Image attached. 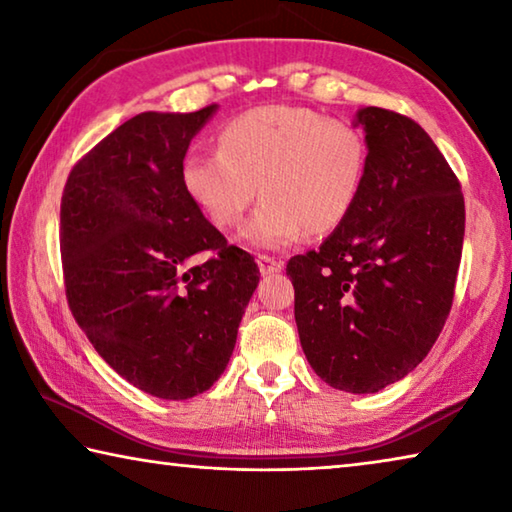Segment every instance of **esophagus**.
Here are the masks:
<instances>
[{
    "instance_id": "1",
    "label": "esophagus",
    "mask_w": 512,
    "mask_h": 512,
    "mask_svg": "<svg viewBox=\"0 0 512 512\" xmlns=\"http://www.w3.org/2000/svg\"><path fill=\"white\" fill-rule=\"evenodd\" d=\"M257 266L259 271H262V275H271V273H280L284 268V262L271 255H257Z\"/></svg>"
}]
</instances>
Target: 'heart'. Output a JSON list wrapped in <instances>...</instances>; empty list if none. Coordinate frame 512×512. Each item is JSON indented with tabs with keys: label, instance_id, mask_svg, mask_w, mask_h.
Segmentation results:
<instances>
[{
	"label": "heart",
	"instance_id": "b5f03b06",
	"mask_svg": "<svg viewBox=\"0 0 512 512\" xmlns=\"http://www.w3.org/2000/svg\"><path fill=\"white\" fill-rule=\"evenodd\" d=\"M366 142L348 121L300 106H259L219 128L216 151H189L180 167L187 196L221 230L237 228L264 196L244 237L280 248L302 232L325 235L357 203Z\"/></svg>",
	"mask_w": 512,
	"mask_h": 512
}]
</instances>
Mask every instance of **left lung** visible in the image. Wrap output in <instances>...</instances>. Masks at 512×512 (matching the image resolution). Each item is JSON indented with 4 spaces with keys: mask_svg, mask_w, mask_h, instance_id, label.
<instances>
[{
    "mask_svg": "<svg viewBox=\"0 0 512 512\" xmlns=\"http://www.w3.org/2000/svg\"><path fill=\"white\" fill-rule=\"evenodd\" d=\"M366 173L318 250L289 259L309 366L332 388L377 393L418 366L454 302L465 235L456 173L420 124L363 108Z\"/></svg>",
    "mask_w": 512,
    "mask_h": 512,
    "instance_id": "left-lung-1",
    "label": "left lung"
}]
</instances>
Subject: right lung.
Returning a JSON list of instances; mask_svg holds the SVG:
<instances>
[{
	"label": "right lung",
	"mask_w": 512,
	"mask_h": 512,
	"mask_svg": "<svg viewBox=\"0 0 512 512\" xmlns=\"http://www.w3.org/2000/svg\"><path fill=\"white\" fill-rule=\"evenodd\" d=\"M214 110L124 121L74 164L60 201L72 316L112 370L162 400H187L221 377L259 282L253 255L228 244L180 180Z\"/></svg>",
	"instance_id": "obj_1"
}]
</instances>
